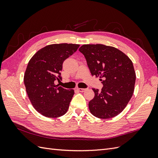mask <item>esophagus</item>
Listing matches in <instances>:
<instances>
[{
	"label": "esophagus",
	"instance_id": "esophagus-1",
	"mask_svg": "<svg viewBox=\"0 0 158 158\" xmlns=\"http://www.w3.org/2000/svg\"><path fill=\"white\" fill-rule=\"evenodd\" d=\"M76 90L78 91L79 92H84V91L85 90V89L84 88H76Z\"/></svg>",
	"mask_w": 158,
	"mask_h": 158
}]
</instances>
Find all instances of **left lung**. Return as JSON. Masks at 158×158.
Segmentation results:
<instances>
[{"label": "left lung", "instance_id": "obj_1", "mask_svg": "<svg viewBox=\"0 0 158 158\" xmlns=\"http://www.w3.org/2000/svg\"><path fill=\"white\" fill-rule=\"evenodd\" d=\"M79 51L91 74L99 77L103 85L101 91L92 89L95 96L88 104L91 113L103 119L118 115L135 90L136 73L132 60L115 47L102 44L83 45Z\"/></svg>", "mask_w": 158, "mask_h": 158}]
</instances>
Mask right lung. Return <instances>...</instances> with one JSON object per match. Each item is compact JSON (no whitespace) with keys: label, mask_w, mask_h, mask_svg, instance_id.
I'll return each mask as SVG.
<instances>
[{"label":"right lung","mask_w":158,"mask_h":158,"mask_svg":"<svg viewBox=\"0 0 158 158\" xmlns=\"http://www.w3.org/2000/svg\"><path fill=\"white\" fill-rule=\"evenodd\" d=\"M79 46L73 44L47 45L38 51L28 63L23 82L33 107L42 115L56 118L67 112L74 91L66 89L54 82L61 80L63 62Z\"/></svg>","instance_id":"add662e5"}]
</instances>
